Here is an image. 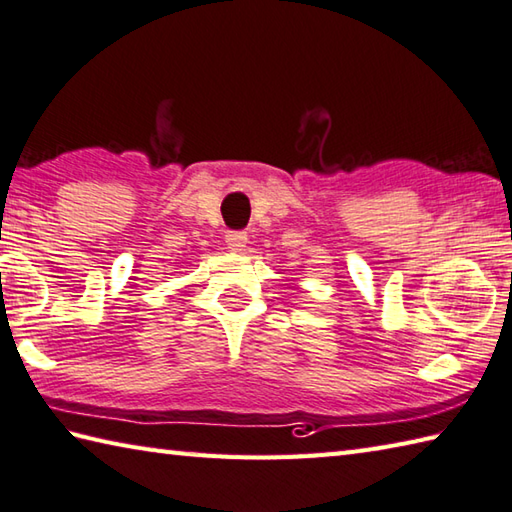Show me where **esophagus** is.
Masks as SVG:
<instances>
[{"mask_svg": "<svg viewBox=\"0 0 512 512\" xmlns=\"http://www.w3.org/2000/svg\"><path fill=\"white\" fill-rule=\"evenodd\" d=\"M225 243L229 249H232V252H243L247 245V234L245 232H227Z\"/></svg>", "mask_w": 512, "mask_h": 512, "instance_id": "obj_1", "label": "esophagus"}]
</instances>
